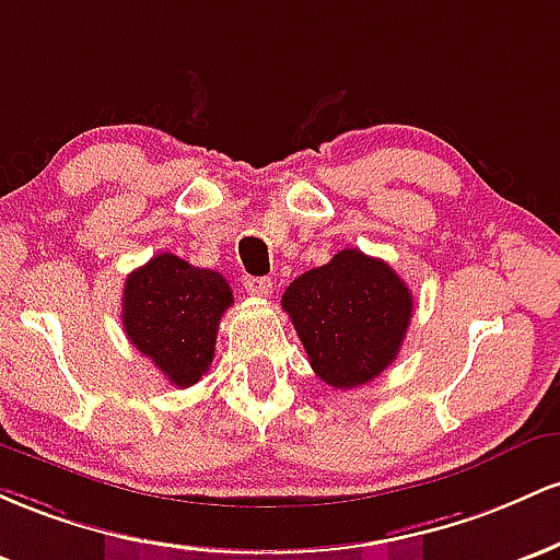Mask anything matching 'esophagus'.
<instances>
[{
  "mask_svg": "<svg viewBox=\"0 0 560 560\" xmlns=\"http://www.w3.org/2000/svg\"><path fill=\"white\" fill-rule=\"evenodd\" d=\"M246 291L250 293V296H259V299H267L272 296V280L269 278H246Z\"/></svg>",
  "mask_w": 560,
  "mask_h": 560,
  "instance_id": "obj_1",
  "label": "esophagus"
}]
</instances>
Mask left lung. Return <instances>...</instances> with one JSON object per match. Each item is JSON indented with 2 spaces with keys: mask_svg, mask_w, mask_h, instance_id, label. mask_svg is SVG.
<instances>
[{
  "mask_svg": "<svg viewBox=\"0 0 560 560\" xmlns=\"http://www.w3.org/2000/svg\"><path fill=\"white\" fill-rule=\"evenodd\" d=\"M312 370L332 388H354L397 360L412 317L407 282L383 259L343 248L282 293Z\"/></svg>",
  "mask_w": 560,
  "mask_h": 560,
  "instance_id": "8db88e82",
  "label": "left lung"
}]
</instances>
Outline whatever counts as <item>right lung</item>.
<instances>
[{
  "label": "right lung",
  "instance_id": "add662e5",
  "mask_svg": "<svg viewBox=\"0 0 560 560\" xmlns=\"http://www.w3.org/2000/svg\"><path fill=\"white\" fill-rule=\"evenodd\" d=\"M232 304L224 275L159 254L124 282L121 319L129 341L177 388L200 381L217 347L219 319Z\"/></svg>",
  "mask_w": 560,
  "mask_h": 560
}]
</instances>
